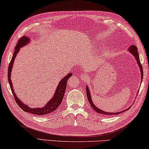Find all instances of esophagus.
<instances>
[{
  "instance_id": "34e87169",
  "label": "esophagus",
  "mask_w": 149,
  "mask_h": 149,
  "mask_svg": "<svg viewBox=\"0 0 149 149\" xmlns=\"http://www.w3.org/2000/svg\"><path fill=\"white\" fill-rule=\"evenodd\" d=\"M81 79H83V80H85V79H88L87 75H85V74L81 75Z\"/></svg>"
}]
</instances>
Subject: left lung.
<instances>
[{
	"label": "left lung",
	"instance_id": "1",
	"mask_svg": "<svg viewBox=\"0 0 149 149\" xmlns=\"http://www.w3.org/2000/svg\"><path fill=\"white\" fill-rule=\"evenodd\" d=\"M128 51H130V53H131L132 55H133L134 56V57L136 58V61L137 64H138V66L140 68V70H141V81L143 79V67L141 66V64L140 63V61H139V54L138 52H137V48L136 46H135V45H131L130 47L128 48ZM86 96H87V98H88V100L90 103V104L91 105V107L96 112H97L98 113H100V114H102L103 115H118V114H120L121 113H123L124 111H125L126 110H128L130 109V107L128 108V109H126L124 111H121L120 112H117V113H109V112H105L104 111H103L102 109H100L99 108L97 107L95 105L93 104V100H92V98H91V93H90V91H89V89L88 88L87 86H86Z\"/></svg>",
	"mask_w": 149,
	"mask_h": 149
}]
</instances>
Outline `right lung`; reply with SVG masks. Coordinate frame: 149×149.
<instances>
[{"instance_id": "right-lung-1", "label": "right lung", "mask_w": 149, "mask_h": 149, "mask_svg": "<svg viewBox=\"0 0 149 149\" xmlns=\"http://www.w3.org/2000/svg\"><path fill=\"white\" fill-rule=\"evenodd\" d=\"M30 41H31V40H30L29 37H26V36H22L19 40L17 44L15 47V51L14 53H13L12 60H11L8 66V79L11 90H12L13 95L14 96L15 102H17V105L24 111L31 113L32 114H35L38 115H47L49 114V113L55 111L61 104V102L63 101L64 98V93H65L67 81L68 80L70 77L72 76V73H70V74L66 75L64 78H63V79L59 82V84L58 85L57 87H56V91L55 94H54L53 98L47 103V104L45 105L44 107H43L42 108H31L29 107L27 105H25L24 103H23V102H21L20 100L17 98L15 93H14V90H13L12 86V80H11V72H12L14 60L16 56H17V54L20 50V48L25 46L26 44H28V43H29Z\"/></svg>"}]
</instances>
